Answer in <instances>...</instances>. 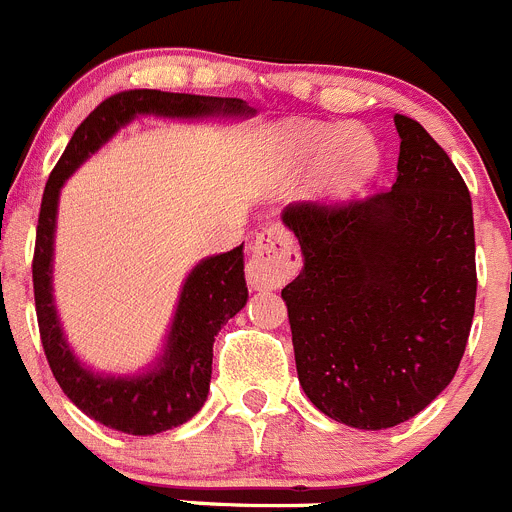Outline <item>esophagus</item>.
Segmentation results:
<instances>
[{
    "label": "esophagus",
    "instance_id": "obj_1",
    "mask_svg": "<svg viewBox=\"0 0 512 512\" xmlns=\"http://www.w3.org/2000/svg\"><path fill=\"white\" fill-rule=\"evenodd\" d=\"M298 268H301V251L291 231L281 224H271L256 236L251 246L246 278L256 291H268V288H278L281 283L291 281Z\"/></svg>",
    "mask_w": 512,
    "mask_h": 512
}]
</instances>
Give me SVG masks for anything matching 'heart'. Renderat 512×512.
Here are the masks:
<instances>
[{
	"mask_svg": "<svg viewBox=\"0 0 512 512\" xmlns=\"http://www.w3.org/2000/svg\"><path fill=\"white\" fill-rule=\"evenodd\" d=\"M288 164L318 166V186L326 194L341 196L361 186L378 166V146L368 134L321 121H291L281 131Z\"/></svg>",
	"mask_w": 512,
	"mask_h": 512,
	"instance_id": "heart-1",
	"label": "heart"
}]
</instances>
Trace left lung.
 Masks as SVG:
<instances>
[{
    "label": "left lung",
    "instance_id": "1",
    "mask_svg": "<svg viewBox=\"0 0 512 512\" xmlns=\"http://www.w3.org/2000/svg\"><path fill=\"white\" fill-rule=\"evenodd\" d=\"M393 121V189L281 214L303 254L281 291L298 381L318 411L361 430L418 416L453 381L478 288L463 176L416 119Z\"/></svg>",
    "mask_w": 512,
    "mask_h": 512
}]
</instances>
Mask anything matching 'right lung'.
Listing matches in <instances>:
<instances>
[{
  "label": "right lung",
  "instance_id": "1",
  "mask_svg": "<svg viewBox=\"0 0 512 512\" xmlns=\"http://www.w3.org/2000/svg\"><path fill=\"white\" fill-rule=\"evenodd\" d=\"M136 114L199 119L214 114L251 116L254 109L246 106V101L229 99V96L221 99V96L171 94L156 89L119 91L101 101L79 124L44 186L32 278L39 336L49 368L69 401L101 426L129 435H154L181 426L201 411L209 396L214 336L246 306L249 288L244 278V244H241L234 251L196 263L181 288L164 353L146 373L99 376L82 366L72 353L52 296L59 191L64 181Z\"/></svg>",
  "mask_w": 512,
  "mask_h": 512
}]
</instances>
